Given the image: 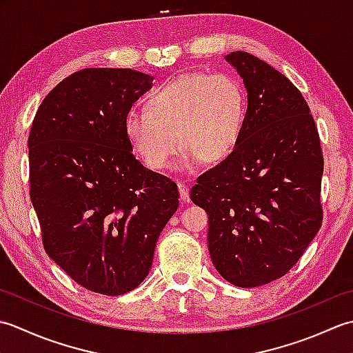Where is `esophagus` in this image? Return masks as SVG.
<instances>
[{
    "label": "esophagus",
    "instance_id": "1",
    "mask_svg": "<svg viewBox=\"0 0 353 353\" xmlns=\"http://www.w3.org/2000/svg\"><path fill=\"white\" fill-rule=\"evenodd\" d=\"M178 190H179V198H181V201H184V203H187V201H189V198H190L189 187H187L183 183H178Z\"/></svg>",
    "mask_w": 353,
    "mask_h": 353
}]
</instances>
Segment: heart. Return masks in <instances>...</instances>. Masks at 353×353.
<instances>
[{
  "instance_id": "obj_1",
  "label": "heart",
  "mask_w": 353,
  "mask_h": 353,
  "mask_svg": "<svg viewBox=\"0 0 353 353\" xmlns=\"http://www.w3.org/2000/svg\"><path fill=\"white\" fill-rule=\"evenodd\" d=\"M247 94L230 74H187L149 96L145 111H129L125 134L143 163L166 169L184 148L183 168L218 164L234 152L247 119Z\"/></svg>"
}]
</instances>
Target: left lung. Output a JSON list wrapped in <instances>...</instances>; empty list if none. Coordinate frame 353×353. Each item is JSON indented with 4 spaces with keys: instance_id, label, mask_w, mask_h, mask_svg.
Masks as SVG:
<instances>
[{
    "instance_id": "1",
    "label": "left lung",
    "mask_w": 353,
    "mask_h": 353,
    "mask_svg": "<svg viewBox=\"0 0 353 353\" xmlns=\"http://www.w3.org/2000/svg\"><path fill=\"white\" fill-rule=\"evenodd\" d=\"M225 59L248 91L234 152L198 176L190 199L208 216V251L227 282L256 288L297 263L323 221V152L305 97L247 52Z\"/></svg>"
}]
</instances>
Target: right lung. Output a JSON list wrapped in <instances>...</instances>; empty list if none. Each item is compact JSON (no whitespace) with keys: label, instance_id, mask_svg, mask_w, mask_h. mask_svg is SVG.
<instances>
[{"label":"right lung","instance_id":"add662e5","mask_svg":"<svg viewBox=\"0 0 353 353\" xmlns=\"http://www.w3.org/2000/svg\"><path fill=\"white\" fill-rule=\"evenodd\" d=\"M152 76L83 68L42 100L28 135L30 198L46 253L88 291L120 296L149 274L179 204L170 178L135 160L125 134Z\"/></svg>","mask_w":353,"mask_h":353}]
</instances>
